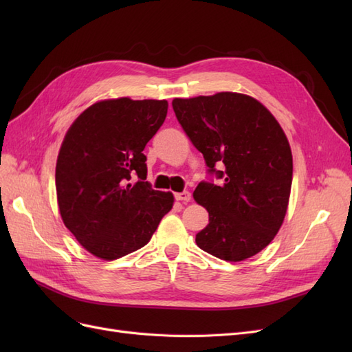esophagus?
<instances>
[{"mask_svg": "<svg viewBox=\"0 0 352 352\" xmlns=\"http://www.w3.org/2000/svg\"><path fill=\"white\" fill-rule=\"evenodd\" d=\"M175 198H176L177 201L189 202V201H190V192H188V190H184V192H177V194H175Z\"/></svg>", "mask_w": 352, "mask_h": 352, "instance_id": "34e87169", "label": "esophagus"}]
</instances>
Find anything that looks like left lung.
Wrapping results in <instances>:
<instances>
[{"mask_svg":"<svg viewBox=\"0 0 352 352\" xmlns=\"http://www.w3.org/2000/svg\"><path fill=\"white\" fill-rule=\"evenodd\" d=\"M172 105L208 175L220 179L194 190L208 211L197 245L220 260L252 257L279 232L289 202L292 153L285 132L261 102L243 94L175 98Z\"/></svg>","mask_w":352,"mask_h":352,"instance_id":"obj_1","label":"left lung"}]
</instances>
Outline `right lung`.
<instances>
[{
  "label": "right lung",
  "mask_w": 352,
  "mask_h": 352,
  "mask_svg": "<svg viewBox=\"0 0 352 352\" xmlns=\"http://www.w3.org/2000/svg\"><path fill=\"white\" fill-rule=\"evenodd\" d=\"M166 100L95 102L67 131L56 166L63 221L82 247L102 260L142 248L173 194L146 182L148 141L166 120Z\"/></svg>",
  "instance_id": "right-lung-1"
}]
</instances>
